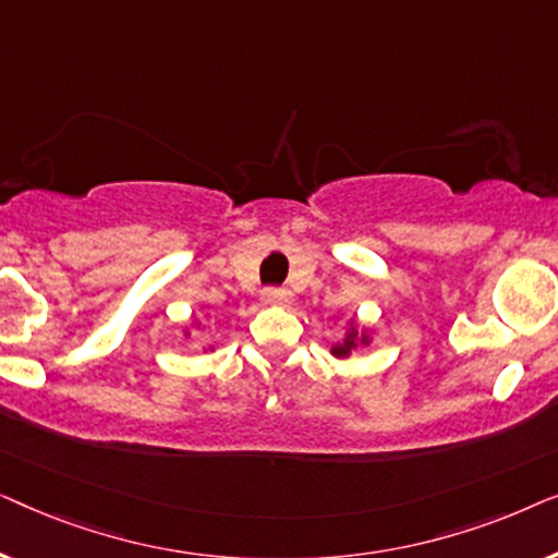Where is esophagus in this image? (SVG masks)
I'll list each match as a JSON object with an SVG mask.
<instances>
[{"mask_svg":"<svg viewBox=\"0 0 558 558\" xmlns=\"http://www.w3.org/2000/svg\"><path fill=\"white\" fill-rule=\"evenodd\" d=\"M264 300L269 304H289L292 294H289V289H284V287H266L264 289Z\"/></svg>","mask_w":558,"mask_h":558,"instance_id":"obj_1","label":"esophagus"}]
</instances>
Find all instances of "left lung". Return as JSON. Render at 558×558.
I'll use <instances>...</instances> for the list:
<instances>
[{"instance_id":"1","label":"left lung","mask_w":558,"mask_h":558,"mask_svg":"<svg viewBox=\"0 0 558 558\" xmlns=\"http://www.w3.org/2000/svg\"><path fill=\"white\" fill-rule=\"evenodd\" d=\"M357 345V332L355 330H350L348 332V338L340 342V345H335L332 348V355H338V357H345V355H350V350H353Z\"/></svg>"}]
</instances>
